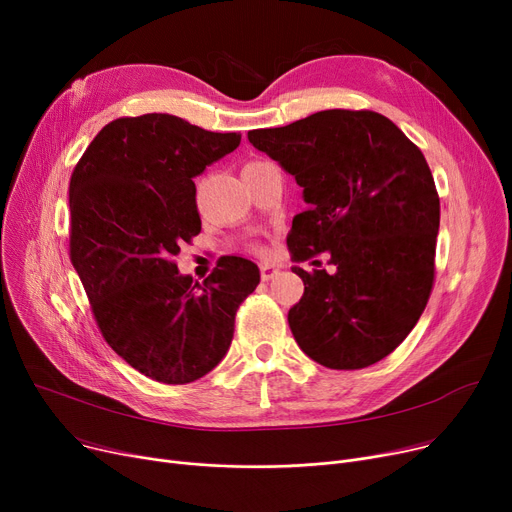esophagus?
Here are the masks:
<instances>
[{"mask_svg":"<svg viewBox=\"0 0 512 512\" xmlns=\"http://www.w3.org/2000/svg\"><path fill=\"white\" fill-rule=\"evenodd\" d=\"M259 272H261V280H263V282H267V280H272V278H276V276H278L280 267H278V265H274V263H263V265L259 267Z\"/></svg>","mask_w":512,"mask_h":512,"instance_id":"obj_1","label":"esophagus"}]
</instances>
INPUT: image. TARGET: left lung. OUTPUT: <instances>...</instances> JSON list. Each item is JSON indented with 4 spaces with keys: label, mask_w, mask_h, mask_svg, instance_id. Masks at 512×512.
<instances>
[{
    "label": "left lung",
    "mask_w": 512,
    "mask_h": 512,
    "mask_svg": "<svg viewBox=\"0 0 512 512\" xmlns=\"http://www.w3.org/2000/svg\"><path fill=\"white\" fill-rule=\"evenodd\" d=\"M249 143L303 186L294 261L328 253L334 274L292 267L305 284L288 311L301 351L330 369L388 357L419 321L434 284L440 199L419 147L375 112L326 110ZM317 263V261H313Z\"/></svg>",
    "instance_id": "left-lung-1"
}]
</instances>
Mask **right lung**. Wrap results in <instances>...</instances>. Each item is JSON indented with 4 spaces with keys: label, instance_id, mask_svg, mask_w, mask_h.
<instances>
[{
    "label": "right lung",
    "instance_id": "right-lung-1",
    "mask_svg": "<svg viewBox=\"0 0 512 512\" xmlns=\"http://www.w3.org/2000/svg\"><path fill=\"white\" fill-rule=\"evenodd\" d=\"M240 145L170 114L118 118L99 130L70 178V259L114 351L161 384L218 365L259 267L222 257L203 284L178 272L182 242L201 232L195 182Z\"/></svg>",
    "mask_w": 512,
    "mask_h": 512
}]
</instances>
